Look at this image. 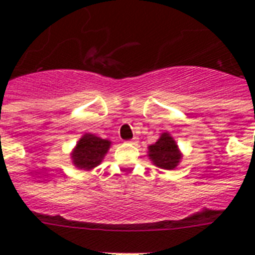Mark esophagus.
<instances>
[{"mask_svg": "<svg viewBox=\"0 0 255 255\" xmlns=\"http://www.w3.org/2000/svg\"><path fill=\"white\" fill-rule=\"evenodd\" d=\"M128 143H129V144H136V143H137V137H133V139L129 140Z\"/></svg>", "mask_w": 255, "mask_h": 255, "instance_id": "34e87169", "label": "esophagus"}]
</instances>
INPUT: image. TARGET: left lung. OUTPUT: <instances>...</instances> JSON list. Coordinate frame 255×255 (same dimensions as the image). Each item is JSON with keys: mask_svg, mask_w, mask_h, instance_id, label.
Instances as JSON below:
<instances>
[{"mask_svg": "<svg viewBox=\"0 0 255 255\" xmlns=\"http://www.w3.org/2000/svg\"><path fill=\"white\" fill-rule=\"evenodd\" d=\"M148 149V156L152 163L163 169H174L182 157L177 144L168 132L161 133L160 139L155 144L149 145Z\"/></svg>", "mask_w": 255, "mask_h": 255, "instance_id": "8db88e82", "label": "left lung"}]
</instances>
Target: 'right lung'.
<instances>
[{
	"instance_id": "1",
	"label": "right lung",
	"mask_w": 255,
	"mask_h": 255,
	"mask_svg": "<svg viewBox=\"0 0 255 255\" xmlns=\"http://www.w3.org/2000/svg\"><path fill=\"white\" fill-rule=\"evenodd\" d=\"M110 145H111L110 140L100 139L95 135L86 133L78 141L77 147L74 148L71 153L73 164L79 169L85 170L98 167L110 149Z\"/></svg>"
}]
</instances>
